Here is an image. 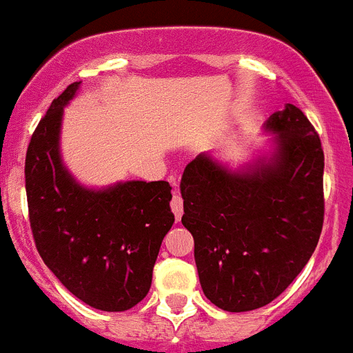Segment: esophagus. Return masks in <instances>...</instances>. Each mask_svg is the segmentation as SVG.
I'll list each match as a JSON object with an SVG mask.
<instances>
[{"mask_svg": "<svg viewBox=\"0 0 353 353\" xmlns=\"http://www.w3.org/2000/svg\"><path fill=\"white\" fill-rule=\"evenodd\" d=\"M170 208L172 212H174V215H176V219L179 221L183 215V199L181 195L174 194V197H172V203H170Z\"/></svg>", "mask_w": 353, "mask_h": 353, "instance_id": "34e87169", "label": "esophagus"}]
</instances>
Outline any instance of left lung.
<instances>
[{
	"mask_svg": "<svg viewBox=\"0 0 353 353\" xmlns=\"http://www.w3.org/2000/svg\"><path fill=\"white\" fill-rule=\"evenodd\" d=\"M263 131L272 134L268 152L235 168L201 152L179 185L203 292L228 312L278 298L321 235L325 156L318 132L292 103L272 112Z\"/></svg>",
	"mask_w": 353,
	"mask_h": 353,
	"instance_id": "obj_1",
	"label": "left lung"
}]
</instances>
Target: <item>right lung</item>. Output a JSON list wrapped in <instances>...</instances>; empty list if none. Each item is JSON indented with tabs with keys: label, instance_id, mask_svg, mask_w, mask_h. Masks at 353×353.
<instances>
[{
	"label": "right lung",
	"instance_id": "obj_1",
	"mask_svg": "<svg viewBox=\"0 0 353 353\" xmlns=\"http://www.w3.org/2000/svg\"><path fill=\"white\" fill-rule=\"evenodd\" d=\"M73 82L53 100L26 150L25 181L34 241L43 262L79 300L123 312L143 300L159 248L174 224L167 181L90 188L62 161L64 108Z\"/></svg>",
	"mask_w": 353,
	"mask_h": 353
}]
</instances>
